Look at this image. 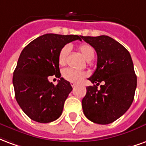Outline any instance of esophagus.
I'll list each match as a JSON object with an SVG mask.
<instances>
[{
    "label": "esophagus",
    "instance_id": "1",
    "mask_svg": "<svg viewBox=\"0 0 146 146\" xmlns=\"http://www.w3.org/2000/svg\"><path fill=\"white\" fill-rule=\"evenodd\" d=\"M70 84H71V86H72L73 88H74V87H75V86L76 85V84H75V83H73V82H71V83H70Z\"/></svg>",
    "mask_w": 146,
    "mask_h": 146
}]
</instances>
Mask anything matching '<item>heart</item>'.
Returning a JSON list of instances; mask_svg holds the SVG:
<instances>
[{
  "label": "heart",
  "mask_w": 146,
  "mask_h": 146,
  "mask_svg": "<svg viewBox=\"0 0 146 146\" xmlns=\"http://www.w3.org/2000/svg\"><path fill=\"white\" fill-rule=\"evenodd\" d=\"M78 51L80 52L84 58L87 61L92 60L95 57V50L92 46L88 44H81L78 46ZM70 52V45H65L58 52V62L61 66H64L66 63L67 58L69 56ZM62 76L64 79L70 82L79 83L82 80L84 77L87 76V73L83 71H77V70H73L71 68H66L62 71Z\"/></svg>",
  "instance_id": "1"
}]
</instances>
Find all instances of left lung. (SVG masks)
<instances>
[{"mask_svg": "<svg viewBox=\"0 0 146 146\" xmlns=\"http://www.w3.org/2000/svg\"><path fill=\"white\" fill-rule=\"evenodd\" d=\"M95 48L97 68L88 80L96 85L87 87L82 100L83 111L92 122L108 124L123 115L133 102L137 76L131 54L110 36H83ZM104 83L98 90L97 86Z\"/></svg>", "mask_w": 146, "mask_h": 146, "instance_id": "1", "label": "left lung"}]
</instances>
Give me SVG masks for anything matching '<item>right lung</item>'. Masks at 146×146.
<instances>
[{
  "label": "right lung",
  "mask_w": 146,
  "mask_h": 146,
  "mask_svg": "<svg viewBox=\"0 0 146 146\" xmlns=\"http://www.w3.org/2000/svg\"><path fill=\"white\" fill-rule=\"evenodd\" d=\"M82 36L47 33L33 40L21 52L13 73V86L18 104L30 119L50 123L62 113L64 102L73 90L61 77L58 55L61 48ZM60 78L57 86L49 76Z\"/></svg>",
  "instance_id": "1"
}]
</instances>
